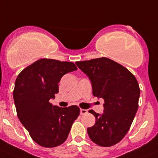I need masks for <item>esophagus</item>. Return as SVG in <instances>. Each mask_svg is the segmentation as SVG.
Returning <instances> with one entry per match:
<instances>
[{
  "mask_svg": "<svg viewBox=\"0 0 158 158\" xmlns=\"http://www.w3.org/2000/svg\"><path fill=\"white\" fill-rule=\"evenodd\" d=\"M88 112V111L86 110H84V109H81L80 110V115H85Z\"/></svg>",
  "mask_w": 158,
  "mask_h": 158,
  "instance_id": "1",
  "label": "esophagus"
}]
</instances>
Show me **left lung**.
I'll return each mask as SVG.
<instances>
[{
    "mask_svg": "<svg viewBox=\"0 0 158 158\" xmlns=\"http://www.w3.org/2000/svg\"><path fill=\"white\" fill-rule=\"evenodd\" d=\"M89 77L93 95L104 100L103 115L91 110L96 123L88 127L90 139L100 146L110 147L124 137L139 107L140 88L136 77L126 67L107 58L76 61Z\"/></svg>",
    "mask_w": 158,
    "mask_h": 158,
    "instance_id": "8db88e82",
    "label": "left lung"
}]
</instances>
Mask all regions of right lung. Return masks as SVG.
<instances>
[{
    "label": "right lung",
    "instance_id": "1",
    "mask_svg": "<svg viewBox=\"0 0 158 158\" xmlns=\"http://www.w3.org/2000/svg\"><path fill=\"white\" fill-rule=\"evenodd\" d=\"M76 70L72 62L42 58L17 76L13 90L17 115L32 139L41 146L53 148L64 143L79 115L77 106L61 108L49 102L58 93L60 78Z\"/></svg>",
    "mask_w": 158,
    "mask_h": 158
}]
</instances>
